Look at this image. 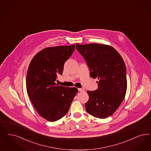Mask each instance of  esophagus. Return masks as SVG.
<instances>
[{
    "mask_svg": "<svg viewBox=\"0 0 151 151\" xmlns=\"http://www.w3.org/2000/svg\"><path fill=\"white\" fill-rule=\"evenodd\" d=\"M78 91L80 92H83V91H84V89L83 88H78Z\"/></svg>",
    "mask_w": 151,
    "mask_h": 151,
    "instance_id": "obj_1",
    "label": "esophagus"
}]
</instances>
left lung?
<instances>
[{
  "label": "left lung",
  "mask_w": 151,
  "mask_h": 151,
  "mask_svg": "<svg viewBox=\"0 0 151 151\" xmlns=\"http://www.w3.org/2000/svg\"><path fill=\"white\" fill-rule=\"evenodd\" d=\"M76 48L84 58L91 77L98 78V89L88 91L86 112L99 119H106L119 107L127 89L125 62L112 47L100 44H76Z\"/></svg>",
  "instance_id": "left-lung-1"
}]
</instances>
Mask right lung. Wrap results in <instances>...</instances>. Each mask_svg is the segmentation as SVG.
<instances>
[{"label": "right lung", "mask_w": 151, "mask_h": 151, "mask_svg": "<svg viewBox=\"0 0 151 151\" xmlns=\"http://www.w3.org/2000/svg\"><path fill=\"white\" fill-rule=\"evenodd\" d=\"M75 45L46 48L31 60L26 78V88L37 113L51 122L66 115L78 89L55 83L57 75L62 74L65 62L71 56Z\"/></svg>", "instance_id": "right-lung-1"}]
</instances>
